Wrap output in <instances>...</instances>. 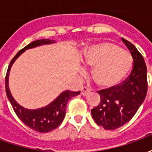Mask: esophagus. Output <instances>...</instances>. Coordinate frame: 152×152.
<instances>
[{
  "label": "esophagus",
  "mask_w": 152,
  "mask_h": 152,
  "mask_svg": "<svg viewBox=\"0 0 152 152\" xmlns=\"http://www.w3.org/2000/svg\"><path fill=\"white\" fill-rule=\"evenodd\" d=\"M80 91H81L80 93H81V94H82L83 96H86L87 95V94H88L91 90H90L89 89H88V88H86V87H83Z\"/></svg>",
  "instance_id": "obj_1"
}]
</instances>
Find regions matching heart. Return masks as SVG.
Segmentation results:
<instances>
[{"label": "heart", "mask_w": 152, "mask_h": 152, "mask_svg": "<svg viewBox=\"0 0 152 152\" xmlns=\"http://www.w3.org/2000/svg\"><path fill=\"white\" fill-rule=\"evenodd\" d=\"M82 61L93 67L94 82L101 88L117 86L129 75L133 67V57L129 52L112 42L93 45L85 50Z\"/></svg>", "instance_id": "heart-1"}]
</instances>
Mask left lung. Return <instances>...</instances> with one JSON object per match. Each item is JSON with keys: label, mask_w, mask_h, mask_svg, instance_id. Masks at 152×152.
Returning <instances> with one entry per match:
<instances>
[{"label": "left lung", "mask_w": 152, "mask_h": 152, "mask_svg": "<svg viewBox=\"0 0 152 152\" xmlns=\"http://www.w3.org/2000/svg\"><path fill=\"white\" fill-rule=\"evenodd\" d=\"M133 57L132 72L123 82L98 91L99 105L91 110L96 124L105 129L114 130L134 117L147 92V66L142 55L133 44L122 38Z\"/></svg>", "instance_id": "left-lung-1"}]
</instances>
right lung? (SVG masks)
<instances>
[{"label": "right lung", "mask_w": 152, "mask_h": 152, "mask_svg": "<svg viewBox=\"0 0 152 152\" xmlns=\"http://www.w3.org/2000/svg\"><path fill=\"white\" fill-rule=\"evenodd\" d=\"M54 42L55 41L53 40L40 39V40H35L28 44L27 46H25L23 49L19 50L17 54L13 58V59L10 61L7 72H6V76H5V92H6V95L8 97L10 102L11 103L12 107L14 109L15 114L17 115V116L21 120L23 124H26L28 127L31 128V129H34L35 131L39 132V133H48L60 125L65 117L66 104H67L68 100L75 96L79 95L80 91L73 92V91L66 90L62 93L53 102H52L46 107L37 109V110H28L18 105V102L12 97L10 89H9V74H10V70L12 64L14 63L16 58L22 53H23L25 50L34 48L36 46H39V45L54 43Z\"/></svg>", "instance_id": "right-lung-1"}]
</instances>
